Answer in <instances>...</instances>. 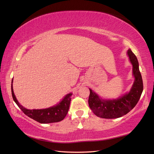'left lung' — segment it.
Returning a JSON list of instances; mask_svg holds the SVG:
<instances>
[{"mask_svg": "<svg viewBox=\"0 0 154 154\" xmlns=\"http://www.w3.org/2000/svg\"><path fill=\"white\" fill-rule=\"evenodd\" d=\"M133 67L134 82L128 93L117 99L104 100L89 89V105L96 116L103 119H117L133 109L138 103L143 91V81L139 70V63L136 55L129 49L127 51Z\"/></svg>", "mask_w": 154, "mask_h": 154, "instance_id": "1", "label": "left lung"}]
</instances>
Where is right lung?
Wrapping results in <instances>:
<instances>
[{"label":"right lung","mask_w":154,"mask_h":154,"mask_svg":"<svg viewBox=\"0 0 154 154\" xmlns=\"http://www.w3.org/2000/svg\"><path fill=\"white\" fill-rule=\"evenodd\" d=\"M12 81L13 79L12 80L11 91L13 100H14V102L20 109L22 110V112L28 117L31 118V119L40 123L48 124L60 122L66 116L69 109L72 93L66 94L61 102L55 106L45 109L29 110L22 106L21 104H20L18 101L16 99L14 93V91H13Z\"/></svg>","instance_id":"add662e5"}]
</instances>
